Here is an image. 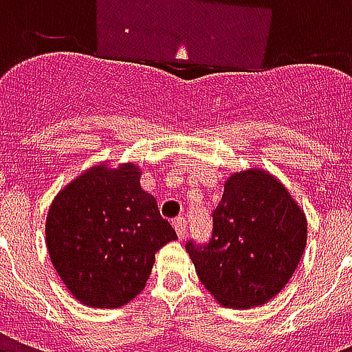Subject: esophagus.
<instances>
[{"label": "esophagus", "instance_id": "34e87169", "mask_svg": "<svg viewBox=\"0 0 352 352\" xmlns=\"http://www.w3.org/2000/svg\"><path fill=\"white\" fill-rule=\"evenodd\" d=\"M173 228H175L179 239H184V237H186V221H184V219H177V221L173 222Z\"/></svg>", "mask_w": 352, "mask_h": 352}]
</instances>
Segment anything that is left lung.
<instances>
[{
  "mask_svg": "<svg viewBox=\"0 0 352 352\" xmlns=\"http://www.w3.org/2000/svg\"><path fill=\"white\" fill-rule=\"evenodd\" d=\"M307 245V219L279 179L262 168L226 179L206 247L186 252L201 285L230 309L264 305L287 287Z\"/></svg>",
  "mask_w": 352,
  "mask_h": 352,
  "instance_id": "left-lung-1",
  "label": "left lung"
}]
</instances>
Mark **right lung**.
Masks as SVG:
<instances>
[{"instance_id": "add662e5", "label": "right lung", "mask_w": 352, "mask_h": 352, "mask_svg": "<svg viewBox=\"0 0 352 352\" xmlns=\"http://www.w3.org/2000/svg\"><path fill=\"white\" fill-rule=\"evenodd\" d=\"M133 162L96 164L58 192L45 241L69 294L88 307L113 309L145 288L154 254L177 234L141 188Z\"/></svg>"}]
</instances>
